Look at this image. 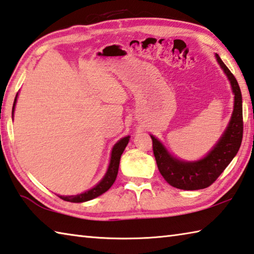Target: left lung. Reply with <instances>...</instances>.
<instances>
[{"label": "left lung", "mask_w": 254, "mask_h": 254, "mask_svg": "<svg viewBox=\"0 0 254 254\" xmlns=\"http://www.w3.org/2000/svg\"><path fill=\"white\" fill-rule=\"evenodd\" d=\"M231 83L234 93V110L224 134L204 159L196 162H182L170 155L163 145L151 135L156 165L165 181L181 190H200L210 187L233 160L241 146L243 136V114L241 90L228 66L215 55Z\"/></svg>", "instance_id": "1"}]
</instances>
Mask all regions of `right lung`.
<instances>
[{"mask_svg":"<svg viewBox=\"0 0 254 254\" xmlns=\"http://www.w3.org/2000/svg\"><path fill=\"white\" fill-rule=\"evenodd\" d=\"M17 96V94H16ZM16 96L14 100V103H13V109H12V114L14 112V107L16 103ZM128 137L130 136H126L123 139L120 140L117 144L114 145L113 150H112V155H111V161H110V165L108 169V172L105 174V177L103 178L102 181H101L98 186H95L93 189L86 191L82 194H77V195H72V196H60L62 200L67 201V202H74V203H79V202H85L94 199V197L99 196L101 194H103L104 192H107L110 188L112 187V184L114 183L115 179H117L118 171H119V164H120V159H121V155L123 153L124 149H126L127 144L128 143Z\"/></svg>","mask_w":254,"mask_h":254,"instance_id":"1","label":"right lung"}]
</instances>
